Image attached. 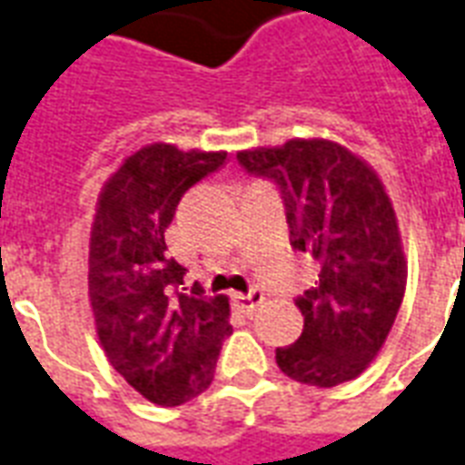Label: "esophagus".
Masks as SVG:
<instances>
[{
	"label": "esophagus",
	"mask_w": 465,
	"mask_h": 465,
	"mask_svg": "<svg viewBox=\"0 0 465 465\" xmlns=\"http://www.w3.org/2000/svg\"><path fill=\"white\" fill-rule=\"evenodd\" d=\"M263 301V291L261 288H253V291H249V293H233L232 295V302H233V308L239 312H253V308L259 305V302Z\"/></svg>",
	"instance_id": "esophagus-1"
}]
</instances>
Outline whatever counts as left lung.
<instances>
[{
    "label": "left lung",
    "mask_w": 465,
    "mask_h": 465,
    "mask_svg": "<svg viewBox=\"0 0 465 465\" xmlns=\"http://www.w3.org/2000/svg\"><path fill=\"white\" fill-rule=\"evenodd\" d=\"M236 160L276 182L291 246L315 259V288L295 301L302 332L278 347L291 380L338 387L370 367L390 335L407 291V259L397 214L377 172L332 140H288Z\"/></svg>",
    "instance_id": "8db88e82"
}]
</instances>
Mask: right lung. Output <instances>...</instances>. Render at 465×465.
Returning <instances> with one entry per match:
<instances>
[{
    "mask_svg": "<svg viewBox=\"0 0 465 465\" xmlns=\"http://www.w3.org/2000/svg\"><path fill=\"white\" fill-rule=\"evenodd\" d=\"M226 153L153 143L103 184L88 242V298L113 370L153 404L180 407L214 380L229 325V298L184 293L187 268L167 253L164 232L192 184Z\"/></svg>",
    "mask_w": 465,
    "mask_h": 465,
    "instance_id": "add662e5",
    "label": "right lung"
}]
</instances>
